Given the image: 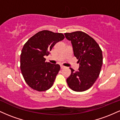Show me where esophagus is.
Listing matches in <instances>:
<instances>
[{"instance_id": "34e87169", "label": "esophagus", "mask_w": 120, "mask_h": 120, "mask_svg": "<svg viewBox=\"0 0 120 120\" xmlns=\"http://www.w3.org/2000/svg\"><path fill=\"white\" fill-rule=\"evenodd\" d=\"M60 67H61V69H64V68H65V67H64V66H63V65H61V66H60Z\"/></svg>"}]
</instances>
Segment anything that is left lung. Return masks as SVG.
Segmentation results:
<instances>
[{
    "mask_svg": "<svg viewBox=\"0 0 120 120\" xmlns=\"http://www.w3.org/2000/svg\"><path fill=\"white\" fill-rule=\"evenodd\" d=\"M64 34L71 41L74 55L79 63L78 71L70 68L71 74L67 79V83L72 90L84 91L93 86L99 75L103 64L102 51L97 42L83 31Z\"/></svg>",
    "mask_w": 120,
    "mask_h": 120,
    "instance_id": "1",
    "label": "left lung"
}]
</instances>
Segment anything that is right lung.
<instances>
[{"label": "right lung", "mask_w": 120, "mask_h": 120, "mask_svg": "<svg viewBox=\"0 0 120 120\" xmlns=\"http://www.w3.org/2000/svg\"><path fill=\"white\" fill-rule=\"evenodd\" d=\"M64 38L62 33L42 30L24 45L20 55V69L26 83L33 90L44 91L53 85L60 66L46 62L44 56L49 55L56 43Z\"/></svg>", "instance_id": "obj_1"}]
</instances>
